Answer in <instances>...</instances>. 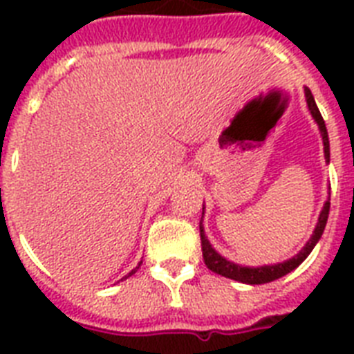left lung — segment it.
<instances>
[{
	"label": "left lung",
	"mask_w": 354,
	"mask_h": 354,
	"mask_svg": "<svg viewBox=\"0 0 354 354\" xmlns=\"http://www.w3.org/2000/svg\"><path fill=\"white\" fill-rule=\"evenodd\" d=\"M305 101H307L308 112L313 115V119L316 121L319 128V133H322V141H324V154L325 161L329 163L330 161V150H329V133H327V127H325V121L319 113L318 106H316V101H314L313 93L308 88H305ZM329 207H330V194L329 198L325 200L324 209L318 216V224L314 227L313 235L307 241V244L301 248V252L296 253L294 257L286 259L283 263L277 264H264V266H242V264H236L233 261H227L226 257H222L221 253L216 252L215 248L211 246L209 239L205 236L204 224L200 221V239H202V253H204V263L205 266L215 272L218 275H224L227 279H235L239 283H244V285H263V283H270V281H275L283 277V275L290 274L292 270H296L299 264L308 257V253L313 252L314 246L318 244V241L324 235L325 224H327V218H329ZM204 209V207H202ZM204 215V213H202Z\"/></svg>",
	"instance_id": "left-lung-1"
}]
</instances>
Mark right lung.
Here are the masks:
<instances>
[{"mask_svg":"<svg viewBox=\"0 0 354 354\" xmlns=\"http://www.w3.org/2000/svg\"><path fill=\"white\" fill-rule=\"evenodd\" d=\"M139 266H141V263H139V264H138V266H136V268H133V270H132V272H130V274H128V275H132V274H136V272H138V268H139ZM128 275H124V277H128Z\"/></svg>","mask_w":354,"mask_h":354,"instance_id":"obj_1","label":"right lung"}]
</instances>
